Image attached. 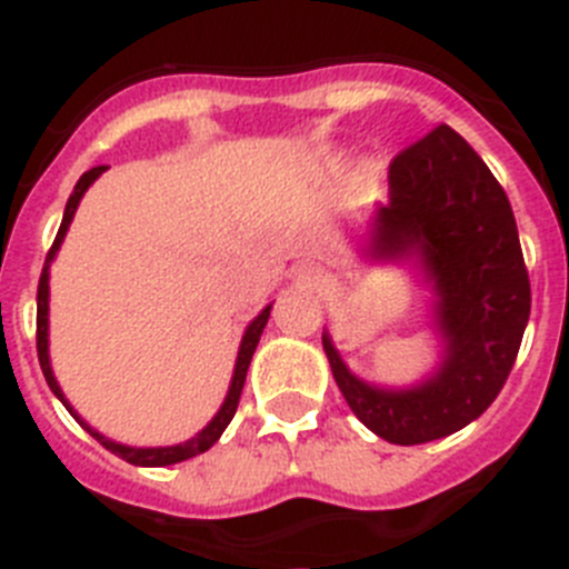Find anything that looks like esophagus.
<instances>
[{
  "label": "esophagus",
  "instance_id": "34e87169",
  "mask_svg": "<svg viewBox=\"0 0 569 569\" xmlns=\"http://www.w3.org/2000/svg\"><path fill=\"white\" fill-rule=\"evenodd\" d=\"M296 281L305 284V288H319V284L328 281V276L321 273V268H316V264H299L296 268Z\"/></svg>",
  "mask_w": 569,
  "mask_h": 569
}]
</instances>
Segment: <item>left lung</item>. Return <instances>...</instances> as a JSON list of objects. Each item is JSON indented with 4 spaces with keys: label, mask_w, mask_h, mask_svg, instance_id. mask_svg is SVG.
Listing matches in <instances>:
<instances>
[{
    "label": "left lung",
    "mask_w": 569,
    "mask_h": 569,
    "mask_svg": "<svg viewBox=\"0 0 569 569\" xmlns=\"http://www.w3.org/2000/svg\"><path fill=\"white\" fill-rule=\"evenodd\" d=\"M370 256H419L439 296L445 365L413 390H376L321 336L336 385L361 425L390 445L445 439L501 393L530 319L510 199L453 128L439 124L390 162V202L376 213Z\"/></svg>",
    "instance_id": "obj_1"
}]
</instances>
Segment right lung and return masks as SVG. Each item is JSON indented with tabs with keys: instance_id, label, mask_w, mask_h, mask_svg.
I'll use <instances>...</instances> for the list:
<instances>
[{
	"instance_id": "1",
	"label": "right lung",
	"mask_w": 569,
	"mask_h": 569,
	"mask_svg": "<svg viewBox=\"0 0 569 569\" xmlns=\"http://www.w3.org/2000/svg\"><path fill=\"white\" fill-rule=\"evenodd\" d=\"M102 170H108V164H99V168H90L88 173L82 176L77 182V188H73V193H70L68 199V208H64V216H62V224H59V233L57 239H53V244H50L48 250V259H44V268H42V276H39V290H37V353H39V365H42V373H44V381H48V387L57 393V399H62V405L68 407V413L73 416V419L79 421V425L88 430L93 439L99 441V445L104 447V450H110L113 456H119V459H124L128 465H139V467H164V465H176V461H184V459H193V456L204 453V450H210V447L219 441V436L224 433V427L230 425V419L236 416V407H239V396H241V387H244V376H248V367H250V359H253V350L256 345H259V336L261 330H264V325H268L270 319V305L264 310H261L259 316H256L253 321H250V328L244 330V339H241V347H239V359H236V370H233V381H230V390H228V399H224L222 410L216 413V419L210 421L208 427H204L202 433H196L193 439L184 441V445H176V447H124V445H116V441L104 439L102 433H97V430H90L88 425H84L82 419H79L77 413H73V407L64 401L62 390H59L57 379H53V370H50V359H48V268L50 261H53V256H57L59 244H62L64 233H68V224L70 219H73V213H77V204L79 199L84 196V190L93 184V179H97Z\"/></svg>"
}]
</instances>
